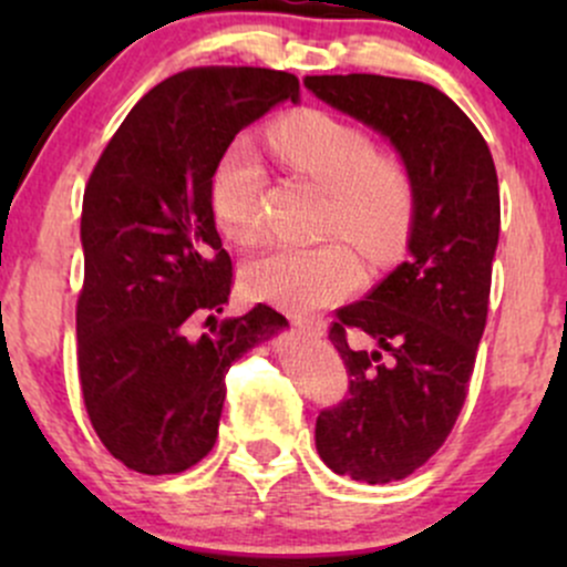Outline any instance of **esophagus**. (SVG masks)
I'll return each mask as SVG.
<instances>
[{"label":"esophagus","mask_w":567,"mask_h":567,"mask_svg":"<svg viewBox=\"0 0 567 567\" xmlns=\"http://www.w3.org/2000/svg\"><path fill=\"white\" fill-rule=\"evenodd\" d=\"M292 324H296L298 330H303L306 336H315V338H322L324 330H328V324L322 320H315V317H292Z\"/></svg>","instance_id":"34e87169"}]
</instances>
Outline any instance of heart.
<instances>
[{
  "mask_svg": "<svg viewBox=\"0 0 567 567\" xmlns=\"http://www.w3.org/2000/svg\"><path fill=\"white\" fill-rule=\"evenodd\" d=\"M271 146L292 171L328 192L324 234H341L370 258H392L408 243L415 186L408 167L381 157L365 130L333 114L301 112L271 127ZM264 162L250 141H234L210 178V210L226 239L256 245L264 237ZM247 296L290 311H315L362 285V264L341 239L282 247L243 269Z\"/></svg>",
  "mask_w": 567,
  "mask_h": 567,
  "instance_id": "obj_1",
  "label": "heart"
}]
</instances>
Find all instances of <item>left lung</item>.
I'll list each match as a JSON object with an SVG mask.
<instances>
[{"label":"left lung","mask_w":567,"mask_h":567,"mask_svg":"<svg viewBox=\"0 0 567 567\" xmlns=\"http://www.w3.org/2000/svg\"><path fill=\"white\" fill-rule=\"evenodd\" d=\"M303 84L386 135L415 186L408 261L330 324L349 394L320 410L315 429L317 453L336 474L394 483L440 451L470 392L501 226L496 165L470 116L432 84L379 74ZM349 329L377 349L351 350Z\"/></svg>","instance_id":"8db88e82"}]
</instances>
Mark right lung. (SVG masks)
<instances>
[{
	"mask_svg": "<svg viewBox=\"0 0 567 567\" xmlns=\"http://www.w3.org/2000/svg\"><path fill=\"white\" fill-rule=\"evenodd\" d=\"M282 101H298L288 71L186 69L135 103L90 173L76 362L90 424L127 470L205 458L231 362L288 324L266 303L216 322L234 269L210 210L220 154Z\"/></svg>",
	"mask_w": 567,
	"mask_h": 567,
	"instance_id": "obj_1",
	"label": "right lung"
}]
</instances>
